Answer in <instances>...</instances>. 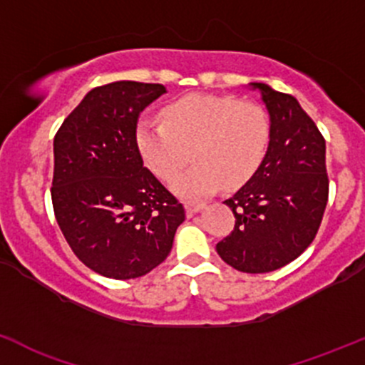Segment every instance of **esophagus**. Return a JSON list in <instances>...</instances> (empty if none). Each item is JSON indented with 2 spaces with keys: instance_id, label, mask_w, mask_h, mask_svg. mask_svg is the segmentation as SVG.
I'll use <instances>...</instances> for the list:
<instances>
[{
  "instance_id": "1",
  "label": "esophagus",
  "mask_w": 365,
  "mask_h": 365,
  "mask_svg": "<svg viewBox=\"0 0 365 365\" xmlns=\"http://www.w3.org/2000/svg\"><path fill=\"white\" fill-rule=\"evenodd\" d=\"M185 210L187 215H195L201 212V210H205V205L202 202H185Z\"/></svg>"
}]
</instances>
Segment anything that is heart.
<instances>
[{
    "mask_svg": "<svg viewBox=\"0 0 365 365\" xmlns=\"http://www.w3.org/2000/svg\"><path fill=\"white\" fill-rule=\"evenodd\" d=\"M271 143V120L257 103L212 94H187L163 106V122L141 120L136 145L148 170L171 180L173 192L201 199L220 185L234 190L253 178Z\"/></svg>",
    "mask_w": 365,
    "mask_h": 365,
    "instance_id": "heart-1",
    "label": "heart"
}]
</instances>
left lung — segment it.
<instances>
[{
	"label": "left lung",
	"instance_id": "8db88e82",
	"mask_svg": "<svg viewBox=\"0 0 365 365\" xmlns=\"http://www.w3.org/2000/svg\"><path fill=\"white\" fill-rule=\"evenodd\" d=\"M271 120V143L259 171L224 201L236 217L218 255L243 273H269L312 245L329 197L325 140L297 99L267 83H248Z\"/></svg>",
	"mask_w": 365,
	"mask_h": 365
}]
</instances>
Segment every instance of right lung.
<instances>
[{
    "instance_id": "obj_1",
    "label": "right lung",
    "mask_w": 365,
    "mask_h": 365,
    "mask_svg": "<svg viewBox=\"0 0 365 365\" xmlns=\"http://www.w3.org/2000/svg\"><path fill=\"white\" fill-rule=\"evenodd\" d=\"M166 87L118 80L89 91L53 138L52 205L73 253L96 273L131 279L170 255L185 210L136 145L140 112Z\"/></svg>"
}]
</instances>
